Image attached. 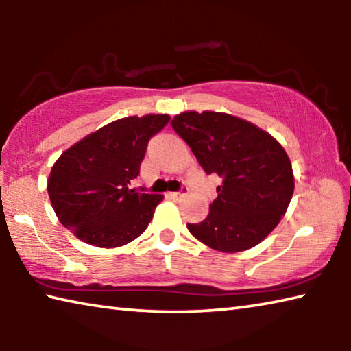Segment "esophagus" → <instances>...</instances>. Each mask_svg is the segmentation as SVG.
<instances>
[{
    "label": "esophagus",
    "mask_w": 351,
    "mask_h": 351,
    "mask_svg": "<svg viewBox=\"0 0 351 351\" xmlns=\"http://www.w3.org/2000/svg\"><path fill=\"white\" fill-rule=\"evenodd\" d=\"M187 192H189V189L182 186L180 192H170V193H169V197H170V198H173V199H180V198H182V197H186Z\"/></svg>",
    "instance_id": "1"
}]
</instances>
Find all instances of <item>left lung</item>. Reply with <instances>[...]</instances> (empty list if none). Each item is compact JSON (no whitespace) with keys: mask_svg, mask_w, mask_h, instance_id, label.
<instances>
[{"mask_svg":"<svg viewBox=\"0 0 351 351\" xmlns=\"http://www.w3.org/2000/svg\"><path fill=\"white\" fill-rule=\"evenodd\" d=\"M207 175L221 186L193 237L212 249L240 252L266 239L287 212L294 176L283 147L254 123L224 112L187 111L171 121Z\"/></svg>","mask_w":351,"mask_h":351,"instance_id":"8db88e82","label":"left lung"}]
</instances>
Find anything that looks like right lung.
<instances>
[{
  "label": "right lung",
  "mask_w": 351,
  "mask_h": 351,
  "mask_svg": "<svg viewBox=\"0 0 351 351\" xmlns=\"http://www.w3.org/2000/svg\"><path fill=\"white\" fill-rule=\"evenodd\" d=\"M167 114L123 117L68 148L47 180L51 203L64 228L97 247H117L144 232L162 195L132 189L154 134Z\"/></svg>",
  "instance_id": "obj_1"
}]
</instances>
